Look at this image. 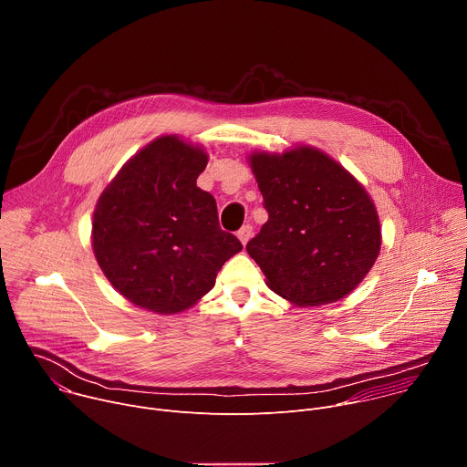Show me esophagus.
I'll return each mask as SVG.
<instances>
[{
	"instance_id": "obj_1",
	"label": "esophagus",
	"mask_w": 467,
	"mask_h": 467,
	"mask_svg": "<svg viewBox=\"0 0 467 467\" xmlns=\"http://www.w3.org/2000/svg\"><path fill=\"white\" fill-rule=\"evenodd\" d=\"M236 236H238V240L245 245L247 242H249V238L253 236V227L249 225V223H245V225H242V229L236 233Z\"/></svg>"
}]
</instances>
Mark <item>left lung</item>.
I'll list each match as a JSON object with an SVG mask.
<instances>
[{
  "mask_svg": "<svg viewBox=\"0 0 467 467\" xmlns=\"http://www.w3.org/2000/svg\"><path fill=\"white\" fill-rule=\"evenodd\" d=\"M268 222L245 245L275 294L299 306L351 294L380 251V223L364 186L337 161L301 146L253 153Z\"/></svg>",
  "mask_w": 467,
  "mask_h": 467,
  "instance_id": "1",
  "label": "left lung"
}]
</instances>
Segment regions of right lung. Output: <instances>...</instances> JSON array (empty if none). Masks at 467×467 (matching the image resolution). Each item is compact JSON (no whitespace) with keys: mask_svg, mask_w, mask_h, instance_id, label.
<instances>
[{"mask_svg":"<svg viewBox=\"0 0 467 467\" xmlns=\"http://www.w3.org/2000/svg\"><path fill=\"white\" fill-rule=\"evenodd\" d=\"M207 153L179 137L153 140L98 199L92 247L110 285L132 305L177 314L214 288L242 249L222 231L216 199L195 184Z\"/></svg>","mask_w":467,"mask_h":467,"instance_id":"obj_1","label":"right lung"}]
</instances>
